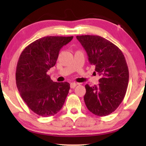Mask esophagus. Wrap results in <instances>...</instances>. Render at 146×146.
<instances>
[{"mask_svg": "<svg viewBox=\"0 0 146 146\" xmlns=\"http://www.w3.org/2000/svg\"><path fill=\"white\" fill-rule=\"evenodd\" d=\"M76 85H77V84H76V83H75V82H71L70 84V87H71V88H75L76 86Z\"/></svg>", "mask_w": 146, "mask_h": 146, "instance_id": "1", "label": "esophagus"}]
</instances>
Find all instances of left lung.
Wrapping results in <instances>:
<instances>
[{"label": "left lung", "instance_id": "1", "mask_svg": "<svg viewBox=\"0 0 146 146\" xmlns=\"http://www.w3.org/2000/svg\"><path fill=\"white\" fill-rule=\"evenodd\" d=\"M88 56L95 73L100 76L99 84L85 86L86 106L94 115L106 116L122 102L129 82V70L122 51L107 39L97 35L76 36Z\"/></svg>", "mask_w": 146, "mask_h": 146}]
</instances>
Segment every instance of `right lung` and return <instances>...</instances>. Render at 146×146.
Here are the masks:
<instances>
[{
    "label": "right lung",
    "instance_id": "add662e5",
    "mask_svg": "<svg viewBox=\"0 0 146 146\" xmlns=\"http://www.w3.org/2000/svg\"><path fill=\"white\" fill-rule=\"evenodd\" d=\"M73 38L45 36L29 44L20 55L16 70L17 86L22 98L36 115L51 117L62 108L70 84L53 82L47 72L55 65L60 49Z\"/></svg>",
    "mask_w": 146,
    "mask_h": 146
}]
</instances>
